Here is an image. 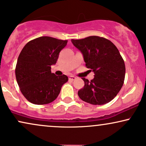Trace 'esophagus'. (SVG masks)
<instances>
[{"mask_svg": "<svg viewBox=\"0 0 146 146\" xmlns=\"http://www.w3.org/2000/svg\"><path fill=\"white\" fill-rule=\"evenodd\" d=\"M75 79H76V77L73 76H71L69 77V80H71V81H73V80H74Z\"/></svg>", "mask_w": 146, "mask_h": 146, "instance_id": "1", "label": "esophagus"}]
</instances>
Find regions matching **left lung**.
Listing matches in <instances>:
<instances>
[{"label": "left lung", "mask_w": 146, "mask_h": 146, "mask_svg": "<svg viewBox=\"0 0 146 146\" xmlns=\"http://www.w3.org/2000/svg\"><path fill=\"white\" fill-rule=\"evenodd\" d=\"M71 41L82 53L87 68L95 74L90 82L82 78L84 86L78 91L79 98L93 105L111 102L121 89L125 76V62L118 48L110 40L97 36Z\"/></svg>", "instance_id": "1"}]
</instances>
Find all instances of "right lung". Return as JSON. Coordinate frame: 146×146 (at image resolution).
<instances>
[{"instance_id": "right-lung-1", "label": "right lung", "mask_w": 146, "mask_h": 146, "mask_svg": "<svg viewBox=\"0 0 146 146\" xmlns=\"http://www.w3.org/2000/svg\"><path fill=\"white\" fill-rule=\"evenodd\" d=\"M67 42L41 36L30 40L21 50L15 68L16 80L21 93L32 104L43 105L53 102L68 80L66 75L56 76L51 71Z\"/></svg>"}]
</instances>
